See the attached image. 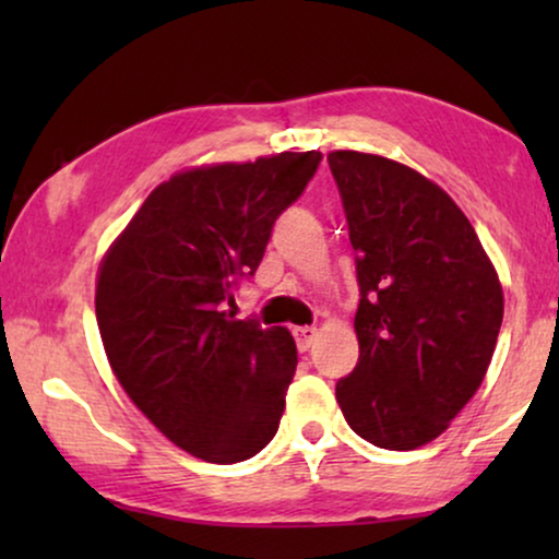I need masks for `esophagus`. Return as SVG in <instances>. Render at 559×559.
I'll list each match as a JSON object with an SVG mask.
<instances>
[{
  "instance_id": "34e87169",
  "label": "esophagus",
  "mask_w": 559,
  "mask_h": 559,
  "mask_svg": "<svg viewBox=\"0 0 559 559\" xmlns=\"http://www.w3.org/2000/svg\"><path fill=\"white\" fill-rule=\"evenodd\" d=\"M316 338H318V328H310V325H305V328H295V343H297V348L302 350H310V346L312 343H316Z\"/></svg>"
}]
</instances>
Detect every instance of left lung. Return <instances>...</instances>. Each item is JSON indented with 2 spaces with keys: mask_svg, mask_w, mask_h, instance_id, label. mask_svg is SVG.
<instances>
[{
  "mask_svg": "<svg viewBox=\"0 0 559 559\" xmlns=\"http://www.w3.org/2000/svg\"><path fill=\"white\" fill-rule=\"evenodd\" d=\"M356 251V369L335 384L350 430L415 450L448 430L491 364L503 293L471 221L394 159L328 155Z\"/></svg>",
  "mask_w": 559,
  "mask_h": 559,
  "instance_id": "1",
  "label": "left lung"
}]
</instances>
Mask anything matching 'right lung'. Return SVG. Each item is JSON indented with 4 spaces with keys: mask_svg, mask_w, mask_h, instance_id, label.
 Instances as JSON below:
<instances>
[{
    "mask_svg": "<svg viewBox=\"0 0 559 559\" xmlns=\"http://www.w3.org/2000/svg\"><path fill=\"white\" fill-rule=\"evenodd\" d=\"M320 152L173 175L134 213L96 282L109 364L144 417L190 455L239 463L274 438L295 377L287 328L236 320L234 293Z\"/></svg>",
    "mask_w": 559,
    "mask_h": 559,
    "instance_id": "1",
    "label": "right lung"
}]
</instances>
